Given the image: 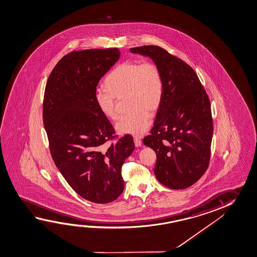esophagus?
Listing matches in <instances>:
<instances>
[{"label":"esophagus","instance_id":"obj_1","mask_svg":"<svg viewBox=\"0 0 257 257\" xmlns=\"http://www.w3.org/2000/svg\"><path fill=\"white\" fill-rule=\"evenodd\" d=\"M135 146L137 147H141L142 146V141L140 140L139 138H134Z\"/></svg>","mask_w":257,"mask_h":257}]
</instances>
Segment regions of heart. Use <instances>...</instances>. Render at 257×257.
I'll return each instance as SVG.
<instances>
[{"label": "heart", "mask_w": 257, "mask_h": 257, "mask_svg": "<svg viewBox=\"0 0 257 257\" xmlns=\"http://www.w3.org/2000/svg\"><path fill=\"white\" fill-rule=\"evenodd\" d=\"M106 88H97L94 102L102 114L118 118L115 98L126 95V109L118 123L121 133L142 136L151 125V112L157 111L163 94V75L153 61H127L112 69L105 79Z\"/></svg>", "instance_id": "1"}]
</instances>
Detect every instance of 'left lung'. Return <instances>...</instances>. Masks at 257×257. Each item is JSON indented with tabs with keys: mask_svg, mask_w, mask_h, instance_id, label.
<instances>
[{
	"mask_svg": "<svg viewBox=\"0 0 257 257\" xmlns=\"http://www.w3.org/2000/svg\"><path fill=\"white\" fill-rule=\"evenodd\" d=\"M147 55L163 75V94L150 133L143 143L156 153L155 174L165 187L184 189L207 170L213 122L210 99L195 70L157 45L131 48Z\"/></svg>",
	"mask_w": 257,
	"mask_h": 257,
	"instance_id": "1",
	"label": "left lung"
}]
</instances>
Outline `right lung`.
Masks as SVG:
<instances>
[{
	"mask_svg": "<svg viewBox=\"0 0 257 257\" xmlns=\"http://www.w3.org/2000/svg\"><path fill=\"white\" fill-rule=\"evenodd\" d=\"M119 55L118 48L66 54L50 74L44 95L43 121L53 162L74 191L96 204L121 195V167L135 149L131 135H115L94 102L98 83Z\"/></svg>",
	"mask_w": 257,
	"mask_h": 257,
	"instance_id": "right-lung-1",
	"label": "right lung"
}]
</instances>
